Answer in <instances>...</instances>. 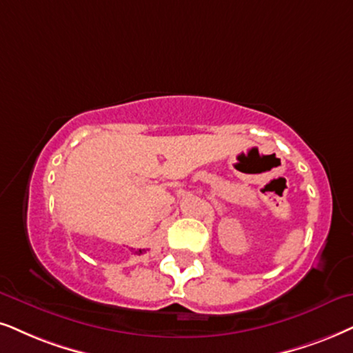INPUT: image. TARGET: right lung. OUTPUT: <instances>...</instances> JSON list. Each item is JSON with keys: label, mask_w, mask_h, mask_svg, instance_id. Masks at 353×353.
Segmentation results:
<instances>
[{"label": "right lung", "mask_w": 353, "mask_h": 353, "mask_svg": "<svg viewBox=\"0 0 353 353\" xmlns=\"http://www.w3.org/2000/svg\"><path fill=\"white\" fill-rule=\"evenodd\" d=\"M143 252H146V251H145V249H138V251H135V254H137V256H141V254H143Z\"/></svg>", "instance_id": "add662e5"}]
</instances>
